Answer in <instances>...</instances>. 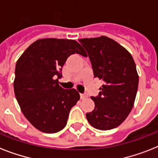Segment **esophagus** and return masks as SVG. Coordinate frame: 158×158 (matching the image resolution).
Returning a JSON list of instances; mask_svg holds the SVG:
<instances>
[{
    "mask_svg": "<svg viewBox=\"0 0 158 158\" xmlns=\"http://www.w3.org/2000/svg\"><path fill=\"white\" fill-rule=\"evenodd\" d=\"M88 97H89V95H88V94H87V93H84V94H80V98L81 99H85V98H87Z\"/></svg>",
    "mask_w": 158,
    "mask_h": 158,
    "instance_id": "1",
    "label": "esophagus"
}]
</instances>
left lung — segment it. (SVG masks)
Returning a JSON list of instances; mask_svg holds the SVG:
<instances>
[{"mask_svg":"<svg viewBox=\"0 0 158 158\" xmlns=\"http://www.w3.org/2000/svg\"><path fill=\"white\" fill-rule=\"evenodd\" d=\"M95 78L104 82L98 96L92 97L95 108L86 114L89 124L98 130L117 127L133 108L139 75L132 56L122 46L105 36L83 38Z\"/></svg>","mask_w":158,"mask_h":158,"instance_id":"obj_1","label":"left lung"}]
</instances>
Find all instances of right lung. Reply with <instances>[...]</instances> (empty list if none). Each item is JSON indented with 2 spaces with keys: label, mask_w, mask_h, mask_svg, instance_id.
I'll return each instance as SVG.
<instances>
[{
  "label": "right lung",
  "mask_w": 158,
  "mask_h": 158,
  "mask_svg": "<svg viewBox=\"0 0 158 158\" xmlns=\"http://www.w3.org/2000/svg\"><path fill=\"white\" fill-rule=\"evenodd\" d=\"M75 53L87 56L76 41L44 38L32 43L16 62L15 98L27 120L42 132L64 129L69 110L79 100L77 90L58 84L62 66Z\"/></svg>",
  "instance_id": "1"
}]
</instances>
